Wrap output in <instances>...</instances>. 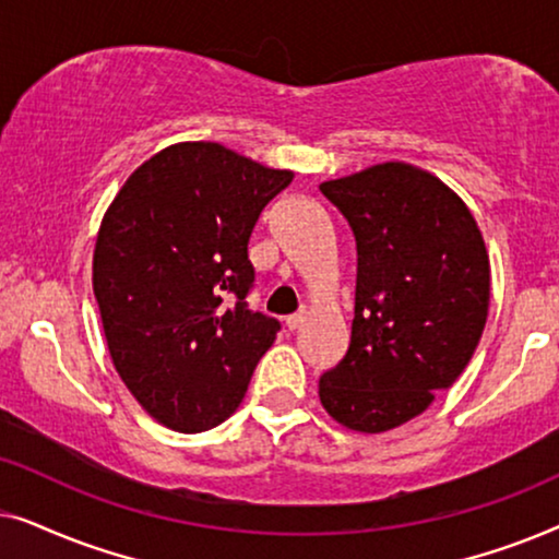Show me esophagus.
Returning a JSON list of instances; mask_svg holds the SVG:
<instances>
[{"label": "esophagus", "mask_w": 559, "mask_h": 559, "mask_svg": "<svg viewBox=\"0 0 559 559\" xmlns=\"http://www.w3.org/2000/svg\"><path fill=\"white\" fill-rule=\"evenodd\" d=\"M302 323H305V312H295V316L285 318V325H287V331H297V328H300Z\"/></svg>", "instance_id": "esophagus-1"}]
</instances>
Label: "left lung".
I'll list each match as a JSON object with an SVG mask.
<instances>
[{
  "label": "left lung",
  "mask_w": 559,
  "mask_h": 559,
  "mask_svg": "<svg viewBox=\"0 0 559 559\" xmlns=\"http://www.w3.org/2000/svg\"><path fill=\"white\" fill-rule=\"evenodd\" d=\"M356 236V308L343 361L320 377L328 415L377 435L423 415L468 366L488 318L480 228L445 182L381 163L320 182Z\"/></svg>",
  "instance_id": "1"
}]
</instances>
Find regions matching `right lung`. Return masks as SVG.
Masks as SVG:
<instances>
[{"label":"right lung","mask_w":559,"mask_h":559,"mask_svg":"<svg viewBox=\"0 0 559 559\" xmlns=\"http://www.w3.org/2000/svg\"><path fill=\"white\" fill-rule=\"evenodd\" d=\"M295 173L218 142H178L129 175L104 213L94 295L111 361L147 415L175 432L228 419L277 338L247 308L249 239Z\"/></svg>","instance_id":"obj_1"}]
</instances>
